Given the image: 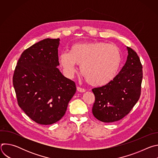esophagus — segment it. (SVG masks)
<instances>
[{"label": "esophagus", "mask_w": 158, "mask_h": 158, "mask_svg": "<svg viewBox=\"0 0 158 158\" xmlns=\"http://www.w3.org/2000/svg\"><path fill=\"white\" fill-rule=\"evenodd\" d=\"M77 91L79 93H84V92H85V89L81 88L80 87H77Z\"/></svg>", "instance_id": "1"}]
</instances>
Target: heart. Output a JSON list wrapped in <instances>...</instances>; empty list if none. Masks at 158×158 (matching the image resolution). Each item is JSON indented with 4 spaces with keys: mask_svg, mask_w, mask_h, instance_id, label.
Listing matches in <instances>:
<instances>
[{
    "mask_svg": "<svg viewBox=\"0 0 158 158\" xmlns=\"http://www.w3.org/2000/svg\"><path fill=\"white\" fill-rule=\"evenodd\" d=\"M59 62L69 76L81 64V73L87 83L93 86L107 84L117 75L121 64V54L118 47L102 42L75 44L69 53L59 56Z\"/></svg>",
    "mask_w": 158,
    "mask_h": 158,
    "instance_id": "b5f03b06",
    "label": "heart"
}]
</instances>
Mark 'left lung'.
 <instances>
[{"label":"left lung","instance_id":"8db88e82","mask_svg":"<svg viewBox=\"0 0 158 158\" xmlns=\"http://www.w3.org/2000/svg\"><path fill=\"white\" fill-rule=\"evenodd\" d=\"M127 60L119 74L107 84L94 88L93 114L104 123L118 121L126 116L141 95L143 66L137 53L127 47Z\"/></svg>","mask_w":158,"mask_h":158}]
</instances>
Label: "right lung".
Instances as JSON below:
<instances>
[{"mask_svg": "<svg viewBox=\"0 0 158 158\" xmlns=\"http://www.w3.org/2000/svg\"><path fill=\"white\" fill-rule=\"evenodd\" d=\"M59 42V39H45L25 50L13 76L19 107L40 124L59 121L76 92L75 82L57 67Z\"/></svg>", "mask_w": 158, "mask_h": 158, "instance_id": "right-lung-1", "label": "right lung"}]
</instances>
